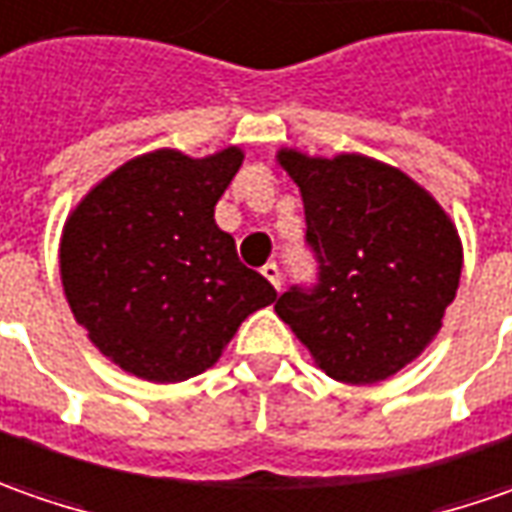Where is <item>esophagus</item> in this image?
Listing matches in <instances>:
<instances>
[{"label": "esophagus", "mask_w": 512, "mask_h": 512, "mask_svg": "<svg viewBox=\"0 0 512 512\" xmlns=\"http://www.w3.org/2000/svg\"><path fill=\"white\" fill-rule=\"evenodd\" d=\"M260 272H263V277H266V280L272 283L274 289L280 291V283H283V272H280V266H277V263H266V266H263Z\"/></svg>", "instance_id": "esophagus-1"}]
</instances>
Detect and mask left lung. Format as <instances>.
<instances>
[{"instance_id": "8db88e82", "label": "left lung", "mask_w": 512, "mask_h": 512, "mask_svg": "<svg viewBox=\"0 0 512 512\" xmlns=\"http://www.w3.org/2000/svg\"><path fill=\"white\" fill-rule=\"evenodd\" d=\"M300 186L311 286L274 303L328 377L371 385L422 354L442 328L462 274L450 218L405 172L365 155L309 158L283 150Z\"/></svg>"}]
</instances>
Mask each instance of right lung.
I'll return each instance as SVG.
<instances>
[{
  "mask_svg": "<svg viewBox=\"0 0 512 512\" xmlns=\"http://www.w3.org/2000/svg\"><path fill=\"white\" fill-rule=\"evenodd\" d=\"M240 161L238 147L209 158L141 155L107 175L64 226L67 303L98 351L135 377L201 374L240 323L277 297L215 223Z\"/></svg>",
  "mask_w": 512,
  "mask_h": 512,
  "instance_id": "obj_1",
  "label": "right lung"
}]
</instances>
